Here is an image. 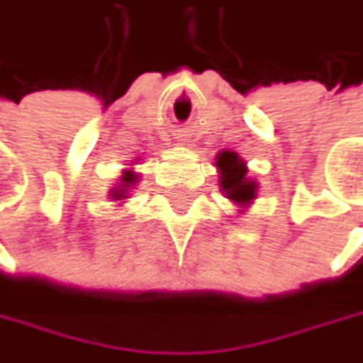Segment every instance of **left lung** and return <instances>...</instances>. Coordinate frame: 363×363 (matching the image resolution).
Masks as SVG:
<instances>
[{"mask_svg":"<svg viewBox=\"0 0 363 363\" xmlns=\"http://www.w3.org/2000/svg\"><path fill=\"white\" fill-rule=\"evenodd\" d=\"M217 167L220 169V190L238 204H250L256 196V182L247 177L246 163L238 152L223 150L217 157Z\"/></svg>","mask_w":363,"mask_h":363,"instance_id":"obj_1","label":"left lung"}]
</instances>
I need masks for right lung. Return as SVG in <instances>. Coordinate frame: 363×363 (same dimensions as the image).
<instances>
[{
    "mask_svg": "<svg viewBox=\"0 0 363 363\" xmlns=\"http://www.w3.org/2000/svg\"><path fill=\"white\" fill-rule=\"evenodd\" d=\"M134 182H136V175H134L132 171H125V173H123V177H121V190H113V194L111 196H113L116 200H121L123 194H125V188H128V186H132Z\"/></svg>",
    "mask_w": 363,
    "mask_h": 363,
    "instance_id": "right-lung-1",
    "label": "right lung"
}]
</instances>
